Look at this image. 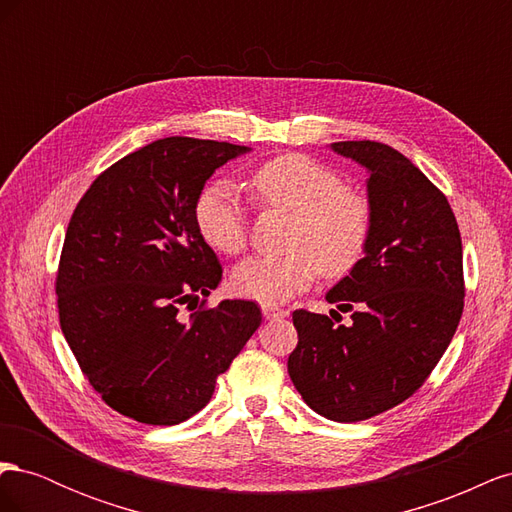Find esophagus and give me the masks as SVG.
I'll use <instances>...</instances> for the list:
<instances>
[{
    "instance_id": "obj_1",
    "label": "esophagus",
    "mask_w": 512,
    "mask_h": 512,
    "mask_svg": "<svg viewBox=\"0 0 512 512\" xmlns=\"http://www.w3.org/2000/svg\"><path fill=\"white\" fill-rule=\"evenodd\" d=\"M262 316H265L267 320H277V318H284L286 312L277 305H262Z\"/></svg>"
}]
</instances>
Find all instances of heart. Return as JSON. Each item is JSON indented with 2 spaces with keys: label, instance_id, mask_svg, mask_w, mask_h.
Masks as SVG:
<instances>
[{
  "label": "heart",
  "instance_id": "heart-1",
  "mask_svg": "<svg viewBox=\"0 0 512 512\" xmlns=\"http://www.w3.org/2000/svg\"><path fill=\"white\" fill-rule=\"evenodd\" d=\"M250 190L262 207L294 213L286 256H252L230 275V288L243 299L275 305L292 299L324 277L348 275L361 258L374 226L365 192L344 185L333 168L303 153H284L262 162L250 175ZM198 235L215 252L235 256L247 243V211L239 190L215 181L194 203Z\"/></svg>",
  "mask_w": 512,
  "mask_h": 512
}]
</instances>
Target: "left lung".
<instances>
[{"instance_id": "1", "label": "left lung", "mask_w": 512, "mask_h": 512, "mask_svg": "<svg viewBox=\"0 0 512 512\" xmlns=\"http://www.w3.org/2000/svg\"><path fill=\"white\" fill-rule=\"evenodd\" d=\"M331 147L369 170L374 226L359 265L327 294L352 324L294 309L288 374L314 412L356 423L425 384L457 331L466 284L459 226L436 185L384 143Z\"/></svg>"}]
</instances>
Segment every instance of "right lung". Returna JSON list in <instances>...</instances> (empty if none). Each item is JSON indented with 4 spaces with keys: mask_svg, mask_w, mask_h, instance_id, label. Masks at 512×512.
I'll list each match as a JSON object with an SVG mask.
<instances>
[{
    "mask_svg": "<svg viewBox=\"0 0 512 512\" xmlns=\"http://www.w3.org/2000/svg\"><path fill=\"white\" fill-rule=\"evenodd\" d=\"M245 151L160 138L100 173L70 218L55 277L61 331L104 404L138 423L203 410L262 322L254 301L207 305L222 267L194 222L205 181Z\"/></svg>",
    "mask_w": 512,
    "mask_h": 512,
    "instance_id": "add662e5",
    "label": "right lung"
}]
</instances>
